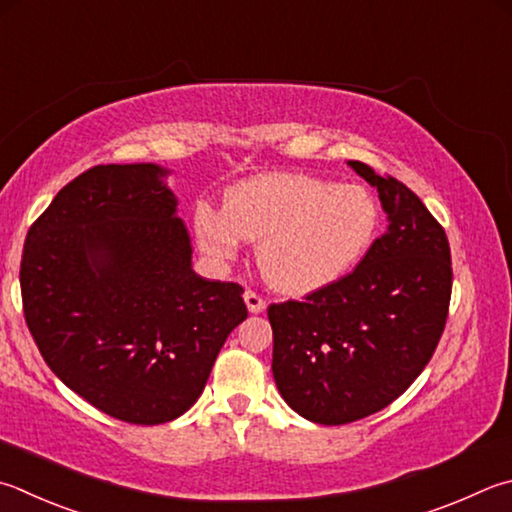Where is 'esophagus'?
I'll list each match as a JSON object with an SVG mask.
<instances>
[{"instance_id": "34e87169", "label": "esophagus", "mask_w": 512, "mask_h": 512, "mask_svg": "<svg viewBox=\"0 0 512 512\" xmlns=\"http://www.w3.org/2000/svg\"><path fill=\"white\" fill-rule=\"evenodd\" d=\"M244 302H246L250 313H262V311L266 309L264 297H259L255 291H246V293H244Z\"/></svg>"}]
</instances>
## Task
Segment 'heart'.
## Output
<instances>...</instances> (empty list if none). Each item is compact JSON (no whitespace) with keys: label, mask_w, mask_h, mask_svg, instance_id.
I'll return each instance as SVG.
<instances>
[{"label":"heart","mask_w":512,"mask_h":512,"mask_svg":"<svg viewBox=\"0 0 512 512\" xmlns=\"http://www.w3.org/2000/svg\"><path fill=\"white\" fill-rule=\"evenodd\" d=\"M380 221L367 188L306 174H266L230 190L226 208H199V246L232 262L244 241H259L264 280L286 295L338 284L367 255Z\"/></svg>","instance_id":"1"}]
</instances>
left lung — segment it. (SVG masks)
Masks as SVG:
<instances>
[{
	"label": "left lung",
	"mask_w": 512,
	"mask_h": 512,
	"mask_svg": "<svg viewBox=\"0 0 512 512\" xmlns=\"http://www.w3.org/2000/svg\"><path fill=\"white\" fill-rule=\"evenodd\" d=\"M378 190L387 230L345 280L268 306L273 376L291 410L345 425L396 401L430 362L448 318L450 244L416 194L349 161Z\"/></svg>",
	"instance_id": "1"
}]
</instances>
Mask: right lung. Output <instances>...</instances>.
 <instances>
[{"mask_svg":"<svg viewBox=\"0 0 512 512\" xmlns=\"http://www.w3.org/2000/svg\"><path fill=\"white\" fill-rule=\"evenodd\" d=\"M170 170L96 165L31 226L20 268L24 318L42 358L100 412L159 425L197 403L244 288L192 271Z\"/></svg>","mask_w":512,"mask_h":512,"instance_id":"obj_1","label":"right lung"}]
</instances>
